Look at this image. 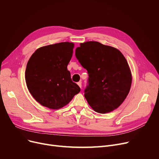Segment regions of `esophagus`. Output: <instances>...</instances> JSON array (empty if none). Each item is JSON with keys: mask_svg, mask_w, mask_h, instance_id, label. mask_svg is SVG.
Masks as SVG:
<instances>
[{"mask_svg": "<svg viewBox=\"0 0 159 159\" xmlns=\"http://www.w3.org/2000/svg\"><path fill=\"white\" fill-rule=\"evenodd\" d=\"M77 84L79 85V86L81 88H82V82L81 81H79V82H77Z\"/></svg>", "mask_w": 159, "mask_h": 159, "instance_id": "obj_1", "label": "esophagus"}]
</instances>
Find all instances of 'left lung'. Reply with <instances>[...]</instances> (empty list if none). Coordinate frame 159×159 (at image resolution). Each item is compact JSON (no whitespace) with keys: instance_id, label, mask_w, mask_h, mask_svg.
Segmentation results:
<instances>
[{"instance_id":"1","label":"left lung","mask_w":159,"mask_h":159,"mask_svg":"<svg viewBox=\"0 0 159 159\" xmlns=\"http://www.w3.org/2000/svg\"><path fill=\"white\" fill-rule=\"evenodd\" d=\"M75 56L88 71L84 97L89 106L100 113L117 108L126 98L131 85L129 65L121 52L98 42L81 43Z\"/></svg>"}]
</instances>
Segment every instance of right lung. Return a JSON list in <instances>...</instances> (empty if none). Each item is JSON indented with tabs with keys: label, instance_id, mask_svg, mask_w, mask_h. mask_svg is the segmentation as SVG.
Listing matches in <instances>:
<instances>
[{
	"label": "right lung",
	"instance_id": "add662e5",
	"mask_svg": "<svg viewBox=\"0 0 159 159\" xmlns=\"http://www.w3.org/2000/svg\"><path fill=\"white\" fill-rule=\"evenodd\" d=\"M73 48V43L68 42L48 45L37 49L29 59L25 72L26 85L41 105L60 109L80 92L67 69Z\"/></svg>",
	"mask_w": 159,
	"mask_h": 159
}]
</instances>
